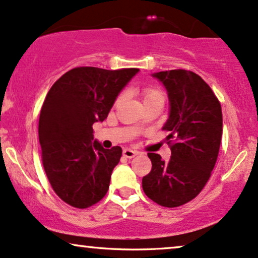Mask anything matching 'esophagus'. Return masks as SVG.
Instances as JSON below:
<instances>
[{
	"label": "esophagus",
	"instance_id": "obj_1",
	"mask_svg": "<svg viewBox=\"0 0 258 258\" xmlns=\"http://www.w3.org/2000/svg\"><path fill=\"white\" fill-rule=\"evenodd\" d=\"M122 155H123V157H126V158H133L135 156L138 155V152L135 151V150H131V149H123Z\"/></svg>",
	"mask_w": 258,
	"mask_h": 258
}]
</instances>
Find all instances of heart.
I'll return each mask as SVG.
<instances>
[{
  "label": "heart",
  "instance_id": "1",
  "mask_svg": "<svg viewBox=\"0 0 258 258\" xmlns=\"http://www.w3.org/2000/svg\"><path fill=\"white\" fill-rule=\"evenodd\" d=\"M152 99H162L163 100V95H162L161 91H158L156 89H151V88L145 89L144 90V101L152 100Z\"/></svg>",
  "mask_w": 258,
  "mask_h": 258
}]
</instances>
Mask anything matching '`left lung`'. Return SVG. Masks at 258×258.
Returning <instances> with one entry per match:
<instances>
[{
  "label": "left lung",
  "mask_w": 258,
  "mask_h": 258,
  "mask_svg": "<svg viewBox=\"0 0 258 258\" xmlns=\"http://www.w3.org/2000/svg\"><path fill=\"white\" fill-rule=\"evenodd\" d=\"M168 93L169 116L163 130L174 138L171 157L148 153L152 169L143 177L146 197L164 207H177L202 190L216 165L223 136L217 96L199 75L187 70L152 74Z\"/></svg>",
  "instance_id": "8db88e82"
}]
</instances>
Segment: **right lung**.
<instances>
[{
  "label": "right lung",
  "mask_w": 258,
  "mask_h": 258,
  "mask_svg": "<svg viewBox=\"0 0 258 258\" xmlns=\"http://www.w3.org/2000/svg\"><path fill=\"white\" fill-rule=\"evenodd\" d=\"M138 73L75 68L47 93L39 118L42 164L54 193L71 206H93L108 190L122 150L93 142V125L107 119L116 97Z\"/></svg>",
  "instance_id": "right-lung-1"
}]
</instances>
